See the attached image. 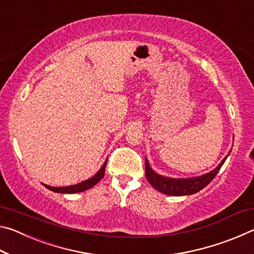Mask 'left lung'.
<instances>
[{
  "mask_svg": "<svg viewBox=\"0 0 254 254\" xmlns=\"http://www.w3.org/2000/svg\"><path fill=\"white\" fill-rule=\"evenodd\" d=\"M230 153L231 151L229 152V154ZM229 154L212 171H209V173L205 175L198 176V177L192 178H170L166 177V176L159 175L151 168V166L149 165L148 159L145 158V177H147V180L150 183V185L154 189H157L158 191L162 192V194L170 196L192 195L195 192L201 190V189L212 182L215 176L220 171L223 163L225 162L226 158L229 157Z\"/></svg>",
  "mask_w": 254,
  "mask_h": 254,
  "instance_id": "1",
  "label": "left lung"
}]
</instances>
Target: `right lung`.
<instances>
[{"label":"right lung","instance_id":"obj_1","mask_svg":"<svg viewBox=\"0 0 254 254\" xmlns=\"http://www.w3.org/2000/svg\"><path fill=\"white\" fill-rule=\"evenodd\" d=\"M106 163H107V159L105 160V162L103 163L102 168L98 170L92 178L86 179V180H84V182L78 183L76 185H71V186H66V187H53V186H49V185H45V184H42V185H44L46 188H48L49 190L55 191V192H59V194H75V192L85 191V190H87V189L95 186V185L100 182L103 177H104Z\"/></svg>","mask_w":254,"mask_h":254}]
</instances>
